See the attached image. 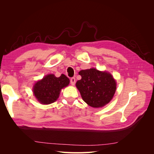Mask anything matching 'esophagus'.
Listing matches in <instances>:
<instances>
[{"mask_svg":"<svg viewBox=\"0 0 154 154\" xmlns=\"http://www.w3.org/2000/svg\"><path fill=\"white\" fill-rule=\"evenodd\" d=\"M75 83H76V79H75V78H74V77L71 78V85H74V84H75Z\"/></svg>","mask_w":154,"mask_h":154,"instance_id":"obj_1","label":"esophagus"}]
</instances>
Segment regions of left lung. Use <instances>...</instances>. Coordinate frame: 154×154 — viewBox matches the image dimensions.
<instances>
[{"label": "left lung", "instance_id": "left-lung-1", "mask_svg": "<svg viewBox=\"0 0 154 154\" xmlns=\"http://www.w3.org/2000/svg\"><path fill=\"white\" fill-rule=\"evenodd\" d=\"M82 79L76 86L83 100L94 108L104 106L112 99L116 90V82L112 74L92 68L79 72Z\"/></svg>", "mask_w": 154, "mask_h": 154}]
</instances>
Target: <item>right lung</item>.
I'll return each mask as SVG.
<instances>
[{
  "mask_svg": "<svg viewBox=\"0 0 154 154\" xmlns=\"http://www.w3.org/2000/svg\"><path fill=\"white\" fill-rule=\"evenodd\" d=\"M69 82V79L63 74L58 78L49 74L36 82L32 92L40 103L51 104L57 100L62 88L67 87Z\"/></svg>",
  "mask_w": 154,
  "mask_h": 154,
  "instance_id": "right-lung-1",
  "label": "right lung"
}]
</instances>
